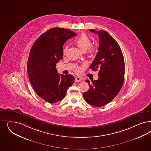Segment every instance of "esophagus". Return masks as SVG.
<instances>
[{"mask_svg": "<svg viewBox=\"0 0 151 151\" xmlns=\"http://www.w3.org/2000/svg\"><path fill=\"white\" fill-rule=\"evenodd\" d=\"M82 81V78L79 77H77L76 78H75V81L76 82H80V81Z\"/></svg>", "mask_w": 151, "mask_h": 151, "instance_id": "esophagus-1", "label": "esophagus"}]
</instances>
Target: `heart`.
<instances>
[{
	"mask_svg": "<svg viewBox=\"0 0 151 151\" xmlns=\"http://www.w3.org/2000/svg\"><path fill=\"white\" fill-rule=\"evenodd\" d=\"M76 44L78 47L83 51H86L88 48V52L93 54L96 53V48L94 46H91V40L86 34H82L76 40ZM67 47H65L63 50L64 53L67 51Z\"/></svg>",
	"mask_w": 151,
	"mask_h": 151,
	"instance_id": "1",
	"label": "heart"
}]
</instances>
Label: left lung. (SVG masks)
<instances>
[{"instance_id":"left-lung-1","label":"left lung","mask_w":151,"mask_h":151,"mask_svg":"<svg viewBox=\"0 0 151 151\" xmlns=\"http://www.w3.org/2000/svg\"><path fill=\"white\" fill-rule=\"evenodd\" d=\"M99 36L98 52L89 67L97 70L98 79L86 82L89 90L83 93L85 101L94 107L105 106L112 100L122 88L124 77V60L121 49L116 40L103 30L89 29Z\"/></svg>"}]
</instances>
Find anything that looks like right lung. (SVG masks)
Listing matches in <instances>:
<instances>
[{
    "mask_svg": "<svg viewBox=\"0 0 151 151\" xmlns=\"http://www.w3.org/2000/svg\"><path fill=\"white\" fill-rule=\"evenodd\" d=\"M76 35L69 29L53 28L42 34L30 50L27 63L29 81L36 93L47 102L63 99L74 81L71 74L59 75L55 67L63 58L64 43Z\"/></svg>",
    "mask_w": 151,
    "mask_h": 151,
    "instance_id": "1",
    "label": "right lung"
}]
</instances>
